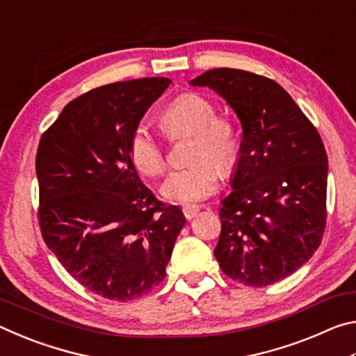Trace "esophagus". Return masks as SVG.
I'll return each instance as SVG.
<instances>
[{
	"label": "esophagus",
	"instance_id": "obj_1",
	"mask_svg": "<svg viewBox=\"0 0 356 356\" xmlns=\"http://www.w3.org/2000/svg\"><path fill=\"white\" fill-rule=\"evenodd\" d=\"M182 212H184V216L186 220H191V218H195L197 212H200V206H185L182 209Z\"/></svg>",
	"mask_w": 356,
	"mask_h": 356
}]
</instances>
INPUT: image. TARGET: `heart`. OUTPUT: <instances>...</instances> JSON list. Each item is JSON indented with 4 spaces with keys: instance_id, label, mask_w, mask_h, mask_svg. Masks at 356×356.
Instances as JSON below:
<instances>
[{
    "instance_id": "heart-1",
    "label": "heart",
    "mask_w": 356,
    "mask_h": 356,
    "mask_svg": "<svg viewBox=\"0 0 356 356\" xmlns=\"http://www.w3.org/2000/svg\"><path fill=\"white\" fill-rule=\"evenodd\" d=\"M160 124L172 140L193 135L188 154L193 163L172 171L161 185V195L177 204L206 200L220 185L221 172L218 167L231 170L237 160L238 138L232 122L216 116V106L210 99L197 92H184L161 111ZM129 152L135 168L144 176L156 177L165 172V147L146 125H138L134 130Z\"/></svg>"
}]
</instances>
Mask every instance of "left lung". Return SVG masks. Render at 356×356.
<instances>
[{
    "label": "left lung",
    "instance_id": "1",
    "mask_svg": "<svg viewBox=\"0 0 356 356\" xmlns=\"http://www.w3.org/2000/svg\"><path fill=\"white\" fill-rule=\"evenodd\" d=\"M242 124L232 191L221 201L213 250L222 273L250 287L284 280L306 264L327 225L328 159L322 138L293 99L267 76L238 69L204 72Z\"/></svg>",
    "mask_w": 356,
    "mask_h": 356
}]
</instances>
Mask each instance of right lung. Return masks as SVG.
Here are the masks:
<instances>
[{
  "mask_svg": "<svg viewBox=\"0 0 356 356\" xmlns=\"http://www.w3.org/2000/svg\"><path fill=\"white\" fill-rule=\"evenodd\" d=\"M170 78L95 88L64 106L35 155L42 238L88 291L130 301L166 276L185 225L141 182L129 141Z\"/></svg>",
  "mask_w": 356,
  "mask_h": 356,
  "instance_id": "1",
  "label": "right lung"
}]
</instances>
